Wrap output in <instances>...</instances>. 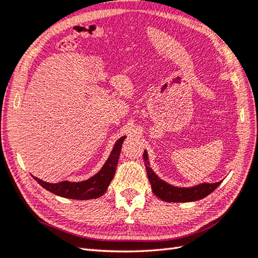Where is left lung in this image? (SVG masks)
<instances>
[{
  "instance_id": "obj_1",
  "label": "left lung",
  "mask_w": 258,
  "mask_h": 258,
  "mask_svg": "<svg viewBox=\"0 0 258 258\" xmlns=\"http://www.w3.org/2000/svg\"><path fill=\"white\" fill-rule=\"evenodd\" d=\"M145 165L148 174V179L151 183L152 192L156 194L158 198L165 202H192L198 201L205 197H208L210 193L213 192L215 188L221 184V182L216 183H202L192 187H177L169 184L153 172L150 168V164L148 161L147 151L144 152Z\"/></svg>"
}]
</instances>
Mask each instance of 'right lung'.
<instances>
[{"label":"right lung","mask_w":258,"mask_h":258,"mask_svg":"<svg viewBox=\"0 0 258 258\" xmlns=\"http://www.w3.org/2000/svg\"><path fill=\"white\" fill-rule=\"evenodd\" d=\"M124 139L125 137L123 136L114 144L110 156L104 164V167L101 168L98 173L91 176L88 180L83 182L62 181L59 183H47L39 180L38 177H33L38 182V184H41L47 191L62 198L74 200H90L99 198L107 191V187L110 184L114 172H116L118 159Z\"/></svg>","instance_id":"right-lung-1"}]
</instances>
